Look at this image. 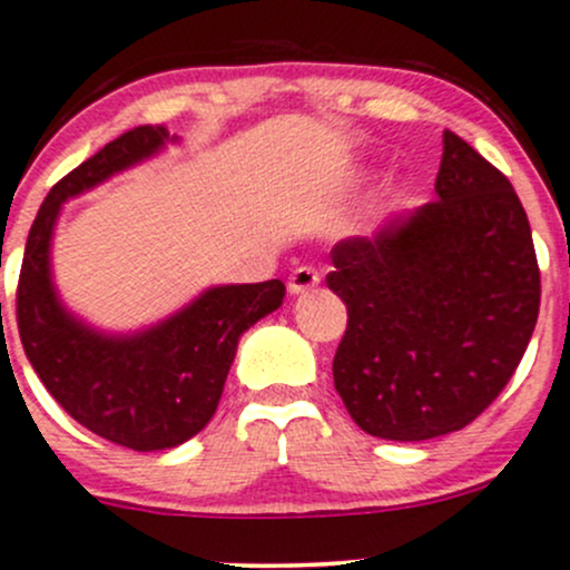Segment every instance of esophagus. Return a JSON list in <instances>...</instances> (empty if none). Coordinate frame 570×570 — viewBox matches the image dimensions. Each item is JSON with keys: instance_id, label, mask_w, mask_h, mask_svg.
<instances>
[{"instance_id": "1", "label": "esophagus", "mask_w": 570, "mask_h": 570, "mask_svg": "<svg viewBox=\"0 0 570 570\" xmlns=\"http://www.w3.org/2000/svg\"><path fill=\"white\" fill-rule=\"evenodd\" d=\"M320 281V273H316L314 267H297L292 269L289 281H286V289H289V295H305V292L314 289Z\"/></svg>"}]
</instances>
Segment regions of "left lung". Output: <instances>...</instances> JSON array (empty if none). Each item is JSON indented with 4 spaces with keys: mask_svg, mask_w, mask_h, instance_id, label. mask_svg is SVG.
Here are the masks:
<instances>
[{
    "mask_svg": "<svg viewBox=\"0 0 570 570\" xmlns=\"http://www.w3.org/2000/svg\"><path fill=\"white\" fill-rule=\"evenodd\" d=\"M434 194L331 250L327 286L350 316L335 391L382 440L421 442L475 421L538 322L541 273L508 177L445 130Z\"/></svg>",
    "mask_w": 570,
    "mask_h": 570,
    "instance_id": "left-lung-1",
    "label": "left lung"
}]
</instances>
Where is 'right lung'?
Returning <instances> with one entry per match:
<instances>
[{"label":"right lung","instance_id":"right-lung-1","mask_svg":"<svg viewBox=\"0 0 570 570\" xmlns=\"http://www.w3.org/2000/svg\"><path fill=\"white\" fill-rule=\"evenodd\" d=\"M177 141L160 125H141L59 179L29 229L16 295L23 352L46 391L83 429L144 453L183 445L207 426L239 335L273 314L286 295L278 278L209 286L171 316L134 333L100 331L62 303L51 243L65 202Z\"/></svg>","mask_w":570,"mask_h":570}]
</instances>
